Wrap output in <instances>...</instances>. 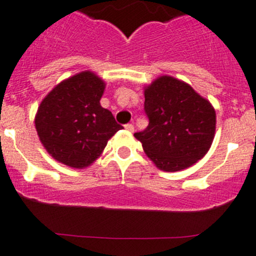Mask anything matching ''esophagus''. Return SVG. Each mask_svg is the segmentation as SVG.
<instances>
[{
    "mask_svg": "<svg viewBox=\"0 0 256 256\" xmlns=\"http://www.w3.org/2000/svg\"><path fill=\"white\" fill-rule=\"evenodd\" d=\"M125 128H126V130H128V131H130V132H134V130H135V128H134L132 124H126Z\"/></svg>",
    "mask_w": 256,
    "mask_h": 256,
    "instance_id": "34e87169",
    "label": "esophagus"
}]
</instances>
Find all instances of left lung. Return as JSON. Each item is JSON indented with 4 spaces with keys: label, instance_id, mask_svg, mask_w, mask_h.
Returning a JSON list of instances; mask_svg holds the SVG:
<instances>
[{
    "label": "left lung",
    "instance_id": "obj_1",
    "mask_svg": "<svg viewBox=\"0 0 256 256\" xmlns=\"http://www.w3.org/2000/svg\"><path fill=\"white\" fill-rule=\"evenodd\" d=\"M144 114L148 126L135 137L162 170L189 168L211 147L216 130L214 109L182 80L162 76L147 87Z\"/></svg>",
    "mask_w": 256,
    "mask_h": 256
}]
</instances>
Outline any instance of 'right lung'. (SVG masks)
Instances as JSON below:
<instances>
[{
    "mask_svg": "<svg viewBox=\"0 0 256 256\" xmlns=\"http://www.w3.org/2000/svg\"><path fill=\"white\" fill-rule=\"evenodd\" d=\"M106 84L90 71L56 86L38 109L40 141L58 162L84 168L106 148L108 140L122 128L112 112L102 108Z\"/></svg>",
    "mask_w": 256,
    "mask_h": 256,
    "instance_id": "1",
    "label": "right lung"
}]
</instances>
